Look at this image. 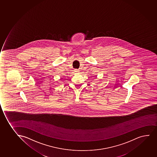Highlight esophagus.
I'll return each mask as SVG.
<instances>
[{
    "instance_id": "obj_1",
    "label": "esophagus",
    "mask_w": 157,
    "mask_h": 157,
    "mask_svg": "<svg viewBox=\"0 0 157 157\" xmlns=\"http://www.w3.org/2000/svg\"><path fill=\"white\" fill-rule=\"evenodd\" d=\"M75 72H79V71L78 70H77V69H76V70H75Z\"/></svg>"
}]
</instances>
